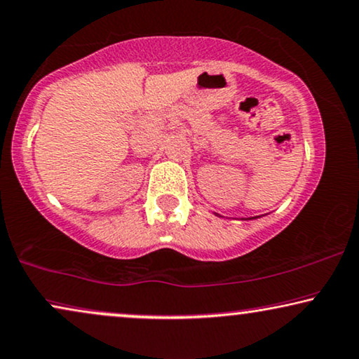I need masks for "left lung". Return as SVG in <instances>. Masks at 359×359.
I'll use <instances>...</instances> for the list:
<instances>
[{
    "label": "left lung",
    "instance_id": "8db88e82",
    "mask_svg": "<svg viewBox=\"0 0 359 359\" xmlns=\"http://www.w3.org/2000/svg\"><path fill=\"white\" fill-rule=\"evenodd\" d=\"M214 214H216V212H214ZM216 216H219V214H216ZM257 217H260V216H257ZM249 219H255V217H249Z\"/></svg>",
    "mask_w": 359,
    "mask_h": 359
}]
</instances>
